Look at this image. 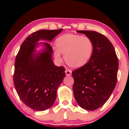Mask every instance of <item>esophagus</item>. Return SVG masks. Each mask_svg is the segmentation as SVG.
I'll return each mask as SVG.
<instances>
[{
	"label": "esophagus",
	"mask_w": 129,
	"mask_h": 129,
	"mask_svg": "<svg viewBox=\"0 0 129 129\" xmlns=\"http://www.w3.org/2000/svg\"><path fill=\"white\" fill-rule=\"evenodd\" d=\"M65 73H66V75L67 76H69L72 75V71H70L69 69H66L65 71Z\"/></svg>",
	"instance_id": "34e87169"
}]
</instances>
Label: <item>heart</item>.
Masks as SVG:
<instances>
[{"mask_svg":"<svg viewBox=\"0 0 129 129\" xmlns=\"http://www.w3.org/2000/svg\"><path fill=\"white\" fill-rule=\"evenodd\" d=\"M57 51L54 57L61 60V54H64L65 62L69 67L79 69L88 64L92 56L94 45L88 37L75 34H66L56 39Z\"/></svg>","mask_w":129,"mask_h":129,"instance_id":"heart-1","label":"heart"}]
</instances>
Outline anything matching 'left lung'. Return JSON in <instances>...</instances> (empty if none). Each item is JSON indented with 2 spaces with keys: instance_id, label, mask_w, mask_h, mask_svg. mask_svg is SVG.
Returning a JSON list of instances; mask_svg holds the SVG:
<instances>
[{
  "instance_id": "8db88e82",
  "label": "left lung",
  "mask_w": 129,
  "mask_h": 129,
  "mask_svg": "<svg viewBox=\"0 0 129 129\" xmlns=\"http://www.w3.org/2000/svg\"><path fill=\"white\" fill-rule=\"evenodd\" d=\"M92 41L94 49L88 64L72 72L74 97L81 108L94 110L108 101L116 85L118 60L112 43L103 35L77 30Z\"/></svg>"
}]
</instances>
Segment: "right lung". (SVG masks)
<instances>
[{"mask_svg": "<svg viewBox=\"0 0 129 129\" xmlns=\"http://www.w3.org/2000/svg\"><path fill=\"white\" fill-rule=\"evenodd\" d=\"M63 29L35 32L23 41L16 57L14 83L20 100L34 110L43 111L53 105L57 90L65 77V68L52 60L51 42ZM39 45L43 48L38 51Z\"/></svg>", "mask_w": 129, "mask_h": 129, "instance_id": "right-lung-1", "label": "right lung"}]
</instances>
